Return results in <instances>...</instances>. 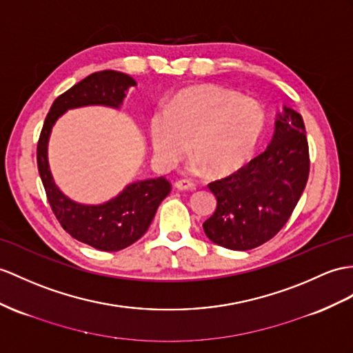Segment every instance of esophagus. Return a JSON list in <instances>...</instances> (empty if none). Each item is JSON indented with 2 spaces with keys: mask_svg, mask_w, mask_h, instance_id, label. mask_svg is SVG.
Listing matches in <instances>:
<instances>
[{
  "mask_svg": "<svg viewBox=\"0 0 353 353\" xmlns=\"http://www.w3.org/2000/svg\"><path fill=\"white\" fill-rule=\"evenodd\" d=\"M175 188H178V190H194V184L190 179H178V181H175Z\"/></svg>",
  "mask_w": 353,
  "mask_h": 353,
  "instance_id": "esophagus-1",
  "label": "esophagus"
}]
</instances>
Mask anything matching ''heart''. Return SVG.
I'll list each match as a JSON object with an SVG mask.
<instances>
[{
  "label": "heart",
  "mask_w": 353,
  "mask_h": 353,
  "mask_svg": "<svg viewBox=\"0 0 353 353\" xmlns=\"http://www.w3.org/2000/svg\"><path fill=\"white\" fill-rule=\"evenodd\" d=\"M266 125L259 101L217 85L181 90L150 119L154 157L174 166L190 151L206 174L228 175L253 157Z\"/></svg>",
  "instance_id": "1"
}]
</instances>
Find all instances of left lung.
<instances>
[{
    "label": "left lung",
    "instance_id": "left-lung-1",
    "mask_svg": "<svg viewBox=\"0 0 353 353\" xmlns=\"http://www.w3.org/2000/svg\"><path fill=\"white\" fill-rule=\"evenodd\" d=\"M310 160L303 117L283 106L274 136L261 156L228 178L208 184L217 210L203 223L205 235L229 250L245 252L277 235L303 194Z\"/></svg>",
    "mask_w": 353,
    "mask_h": 353
}]
</instances>
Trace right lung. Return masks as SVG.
I'll use <instances>...</instances> for the list:
<instances>
[{"label":"right lung","instance_id":"obj_1","mask_svg":"<svg viewBox=\"0 0 353 353\" xmlns=\"http://www.w3.org/2000/svg\"><path fill=\"white\" fill-rule=\"evenodd\" d=\"M132 76L101 70L85 77L61 94L50 106L37 145V166L55 217L77 241L101 252H118L143 236L161 201L169 194L165 176L137 179L101 203H82L68 197L55 183L49 166L48 147L52 127L67 110L105 106L119 110L128 90L136 87Z\"/></svg>","mask_w":353,"mask_h":353}]
</instances>
